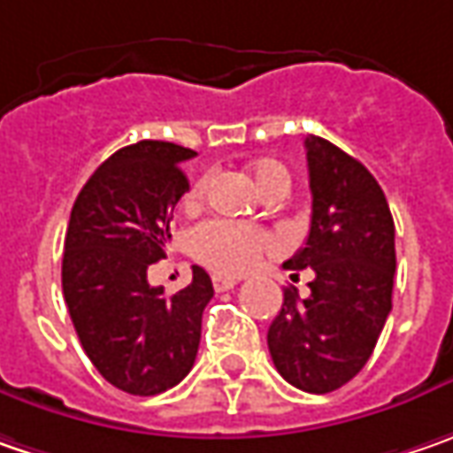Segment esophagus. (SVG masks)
Listing matches in <instances>:
<instances>
[{
    "mask_svg": "<svg viewBox=\"0 0 453 453\" xmlns=\"http://www.w3.org/2000/svg\"><path fill=\"white\" fill-rule=\"evenodd\" d=\"M238 284V279H230V276H212V286H215V291H230L233 286Z\"/></svg>",
    "mask_w": 453,
    "mask_h": 453,
    "instance_id": "esophagus-1",
    "label": "esophagus"
}]
</instances>
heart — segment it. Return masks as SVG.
Listing matches in <instances>:
<instances>
[{
  "mask_svg": "<svg viewBox=\"0 0 453 453\" xmlns=\"http://www.w3.org/2000/svg\"><path fill=\"white\" fill-rule=\"evenodd\" d=\"M253 180L261 189L271 185H288V172L273 159L253 165ZM205 192V177L188 189V203L200 200ZM189 253L220 273H243L258 264V258L276 248V238L261 227L233 223V220H205L189 230Z\"/></svg>",
  "mask_w": 453,
  "mask_h": 453,
  "instance_id": "heart-1",
  "label": "heart"
}]
</instances>
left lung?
Listing matches in <instances>:
<instances>
[{
	"instance_id": "left-lung-1",
	"label": "left lung",
	"mask_w": 453,
	"mask_h": 453,
	"mask_svg": "<svg viewBox=\"0 0 453 453\" xmlns=\"http://www.w3.org/2000/svg\"><path fill=\"white\" fill-rule=\"evenodd\" d=\"M311 223L284 268H311L309 296L291 286L268 326V352L286 383L332 393L370 360L393 309L395 226L367 169L322 136H306Z\"/></svg>"
}]
</instances>
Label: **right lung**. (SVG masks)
Masks as SVG:
<instances>
[{"mask_svg": "<svg viewBox=\"0 0 453 453\" xmlns=\"http://www.w3.org/2000/svg\"><path fill=\"white\" fill-rule=\"evenodd\" d=\"M195 157L172 142L119 149L90 174L70 210L63 296L88 360L113 388L157 395L195 365L212 281L192 265L174 296L149 286L147 268L165 258L174 205L189 189L180 169Z\"/></svg>", "mask_w": 453, "mask_h": 453, "instance_id": "1", "label": "right lung"}]
</instances>
